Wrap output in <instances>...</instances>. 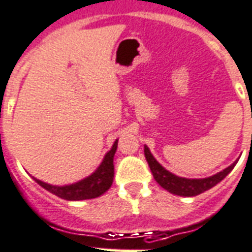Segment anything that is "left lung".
Here are the masks:
<instances>
[{
  "label": "left lung",
  "mask_w": 252,
  "mask_h": 252,
  "mask_svg": "<svg viewBox=\"0 0 252 252\" xmlns=\"http://www.w3.org/2000/svg\"><path fill=\"white\" fill-rule=\"evenodd\" d=\"M144 155L147 162H148L151 171L153 174V178L156 179V182L158 183L162 188H165L172 194L176 196H184V197H193L197 194H201L205 190H209L210 188H213L218 183L221 182L228 174H229L233 167L236 166V162L233 165H230L229 167H226L225 170L220 171L216 175L210 176L206 179H186L179 178V176L174 175L171 172H168L167 170L162 167L158 162L156 161V158L152 156L149 152L148 147H144Z\"/></svg>",
  "instance_id": "1"
}]
</instances>
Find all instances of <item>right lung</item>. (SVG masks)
Segmentation results:
<instances>
[{
    "label": "right lung",
    "instance_id": "add662e5",
    "mask_svg": "<svg viewBox=\"0 0 252 252\" xmlns=\"http://www.w3.org/2000/svg\"><path fill=\"white\" fill-rule=\"evenodd\" d=\"M118 140L114 141L113 147L109 152H108L105 157H104L101 165L99 166L96 171L94 172L93 175L89 178L81 180V182L72 184V186L65 187H55L50 186L46 183L41 182L34 179L39 186L45 188L49 192L54 193L55 196L60 197L63 199H68V201H80V199H90L95 198V197L101 196L103 193H105L108 189L111 188L112 183H113L114 176V165H113V157L117 149Z\"/></svg>",
    "mask_w": 252,
    "mask_h": 252
}]
</instances>
